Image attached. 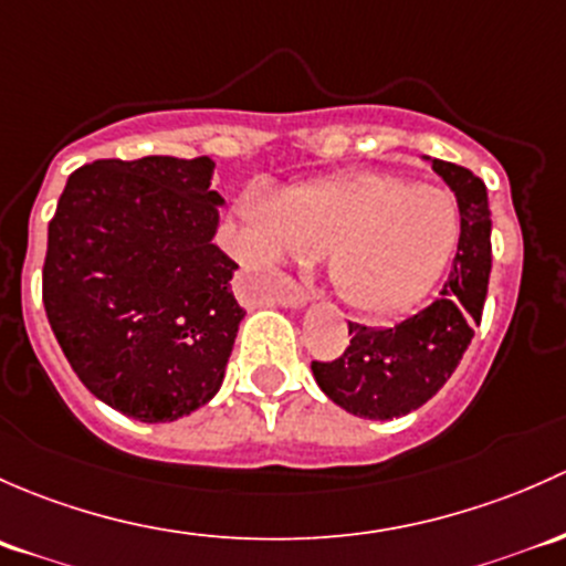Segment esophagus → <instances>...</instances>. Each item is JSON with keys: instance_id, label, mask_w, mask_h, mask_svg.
I'll list each match as a JSON object with an SVG mask.
<instances>
[{"instance_id": "obj_1", "label": "esophagus", "mask_w": 566, "mask_h": 566, "mask_svg": "<svg viewBox=\"0 0 566 566\" xmlns=\"http://www.w3.org/2000/svg\"><path fill=\"white\" fill-rule=\"evenodd\" d=\"M275 300L281 302V305H285V307H302V305H305V302L313 300V294L307 289H302V285L291 283V285H285L283 291H277Z\"/></svg>"}]
</instances>
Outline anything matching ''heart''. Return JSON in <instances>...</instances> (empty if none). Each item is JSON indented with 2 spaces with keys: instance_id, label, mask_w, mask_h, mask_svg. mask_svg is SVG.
<instances>
[{
  "instance_id": "obj_1",
  "label": "heart",
  "mask_w": 566,
  "mask_h": 566,
  "mask_svg": "<svg viewBox=\"0 0 566 566\" xmlns=\"http://www.w3.org/2000/svg\"><path fill=\"white\" fill-rule=\"evenodd\" d=\"M261 264L324 255L326 277L354 313L398 318L428 296L460 242L458 198L395 171H343L240 203Z\"/></svg>"
}]
</instances>
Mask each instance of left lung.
Returning <instances> with one entry per match:
<instances>
[{"label": "left lung", "mask_w": 566, "mask_h": 566, "mask_svg": "<svg viewBox=\"0 0 566 566\" xmlns=\"http://www.w3.org/2000/svg\"><path fill=\"white\" fill-rule=\"evenodd\" d=\"M428 160L455 190L460 207V242L444 289L428 307L392 326L348 322L346 352L311 365L326 398L354 417L395 419L428 403L455 373L485 307L491 277L485 182L455 163Z\"/></svg>", "instance_id": "8db88e82"}]
</instances>
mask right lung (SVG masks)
<instances>
[{
  "label": "right lung",
  "instance_id": "right-lung-1",
  "mask_svg": "<svg viewBox=\"0 0 566 566\" xmlns=\"http://www.w3.org/2000/svg\"><path fill=\"white\" fill-rule=\"evenodd\" d=\"M209 157L95 160L49 223L43 305L70 368L111 409L174 422L214 398L244 318L212 242Z\"/></svg>",
  "mask_w": 566,
  "mask_h": 566
}]
</instances>
